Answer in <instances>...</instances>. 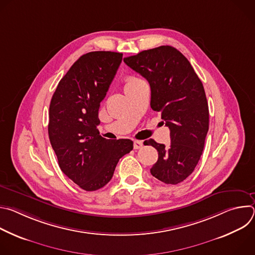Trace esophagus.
Returning <instances> with one entry per match:
<instances>
[{"label": "esophagus", "instance_id": "1", "mask_svg": "<svg viewBox=\"0 0 255 255\" xmlns=\"http://www.w3.org/2000/svg\"><path fill=\"white\" fill-rule=\"evenodd\" d=\"M142 146H143V142L142 141L134 140V142H133L134 149H140V148H142Z\"/></svg>", "mask_w": 255, "mask_h": 255}]
</instances>
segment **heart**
Masks as SVG:
<instances>
[{"label":"heart","mask_w":255,"mask_h":255,"mask_svg":"<svg viewBox=\"0 0 255 255\" xmlns=\"http://www.w3.org/2000/svg\"><path fill=\"white\" fill-rule=\"evenodd\" d=\"M140 81H141V80H139V79H137V78H135V77H127V78L125 79V86H124L125 91H126L128 88H130L131 86L136 85V84L139 83Z\"/></svg>","instance_id":"heart-1"}]
</instances>
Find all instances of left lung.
I'll list each match as a JSON object with an SVG mask.
<instances>
[{"instance_id":"1","label":"left lung","mask_w":255,"mask_h":255,"mask_svg":"<svg viewBox=\"0 0 255 255\" xmlns=\"http://www.w3.org/2000/svg\"><path fill=\"white\" fill-rule=\"evenodd\" d=\"M124 62L149 83L150 106L161 113L170 131V145L153 139L158 159L151 174L164 184L185 180L197 166L209 130V107L203 84L190 61L168 45L143 50L124 58Z\"/></svg>"}]
</instances>
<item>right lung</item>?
<instances>
[{
  "instance_id": "1",
  "label": "right lung",
  "mask_w": 255,
  "mask_h": 255,
  "mask_svg": "<svg viewBox=\"0 0 255 255\" xmlns=\"http://www.w3.org/2000/svg\"><path fill=\"white\" fill-rule=\"evenodd\" d=\"M122 53L93 51L82 55L60 80L49 106L48 135L61 171L87 192L111 180L119 159L133 149L130 139L100 135L99 108Z\"/></svg>"
}]
</instances>
